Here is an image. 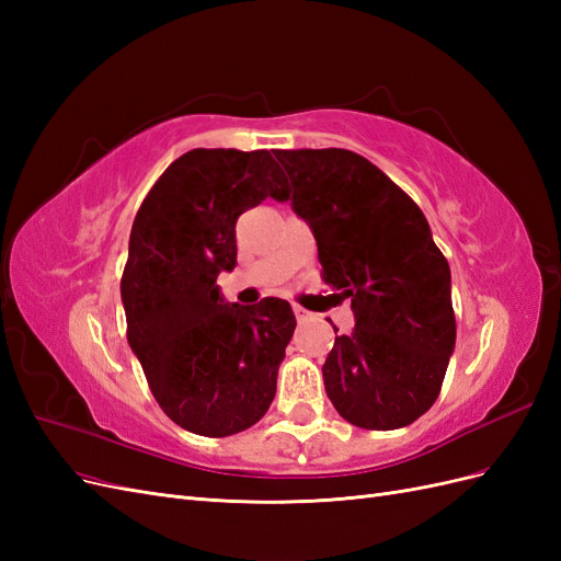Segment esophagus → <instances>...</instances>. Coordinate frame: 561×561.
<instances>
[{"instance_id": "obj_1", "label": "esophagus", "mask_w": 561, "mask_h": 561, "mask_svg": "<svg viewBox=\"0 0 561 561\" xmlns=\"http://www.w3.org/2000/svg\"><path fill=\"white\" fill-rule=\"evenodd\" d=\"M293 311H295V316H297V320H299V322H304V320H309V318H311V313H309L307 309L297 307V304H295V307H293Z\"/></svg>"}]
</instances>
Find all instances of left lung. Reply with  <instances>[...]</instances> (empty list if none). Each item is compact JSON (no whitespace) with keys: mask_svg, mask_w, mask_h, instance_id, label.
<instances>
[{"mask_svg":"<svg viewBox=\"0 0 561 561\" xmlns=\"http://www.w3.org/2000/svg\"><path fill=\"white\" fill-rule=\"evenodd\" d=\"M274 154L290 178L293 210L313 231L322 280L355 316L322 365L328 398L358 428L410 426L437 400L456 344L451 274L428 219L355 151Z\"/></svg>","mask_w":561,"mask_h":561,"instance_id":"obj_1","label":"left lung"}]
</instances>
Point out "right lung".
I'll return each instance as SVG.
<instances>
[{
    "label": "right lung",
    "instance_id": "1",
    "mask_svg": "<svg viewBox=\"0 0 561 561\" xmlns=\"http://www.w3.org/2000/svg\"><path fill=\"white\" fill-rule=\"evenodd\" d=\"M287 180L271 151L192 149L165 168L135 215L122 301L128 344L161 410L184 431L227 437L257 423L276 396L295 332L285 299L225 301L236 219Z\"/></svg>",
    "mask_w": 561,
    "mask_h": 561
}]
</instances>
